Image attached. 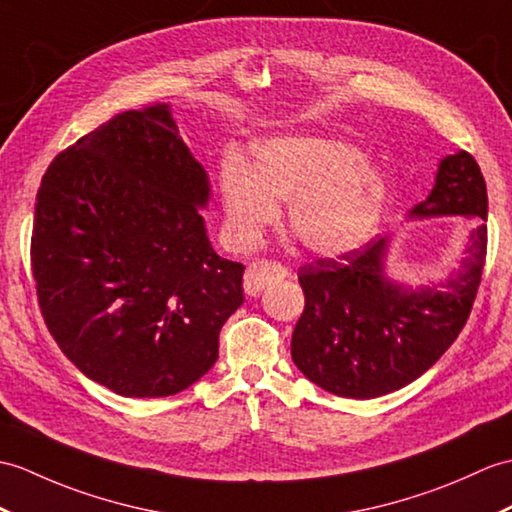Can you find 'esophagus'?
<instances>
[{
	"instance_id": "esophagus-1",
	"label": "esophagus",
	"mask_w": 512,
	"mask_h": 512,
	"mask_svg": "<svg viewBox=\"0 0 512 512\" xmlns=\"http://www.w3.org/2000/svg\"><path fill=\"white\" fill-rule=\"evenodd\" d=\"M283 277H285V268L277 264V261H264V259L253 261V264L246 268L244 290L248 296H257L272 279H283Z\"/></svg>"
}]
</instances>
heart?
Masks as SVG:
<instances>
[{"mask_svg": "<svg viewBox=\"0 0 512 512\" xmlns=\"http://www.w3.org/2000/svg\"><path fill=\"white\" fill-rule=\"evenodd\" d=\"M224 227L237 251H253L281 218L316 255L358 251L377 233L388 207V181L349 141L279 135L259 141L251 165L224 161L220 172Z\"/></svg>", "mask_w": 512, "mask_h": 512, "instance_id": "1", "label": "heart"}]
</instances>
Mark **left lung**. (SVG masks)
I'll list each match as a JSON object with an SVG mask.
<instances>
[{
    "instance_id": "obj_1",
    "label": "left lung",
    "mask_w": 512,
    "mask_h": 512,
    "mask_svg": "<svg viewBox=\"0 0 512 512\" xmlns=\"http://www.w3.org/2000/svg\"><path fill=\"white\" fill-rule=\"evenodd\" d=\"M486 207L478 163L458 150L441 159L430 196L408 213L410 220H478L447 279L406 285L388 277L392 235L303 266L305 310L292 334L296 368L331 395L375 399L434 366L471 314L486 257Z\"/></svg>"
}]
</instances>
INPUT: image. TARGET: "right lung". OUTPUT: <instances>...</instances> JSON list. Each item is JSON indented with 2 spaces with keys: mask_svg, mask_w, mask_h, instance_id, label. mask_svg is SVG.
I'll use <instances>...</instances> for the list:
<instances>
[{
  "mask_svg": "<svg viewBox=\"0 0 512 512\" xmlns=\"http://www.w3.org/2000/svg\"><path fill=\"white\" fill-rule=\"evenodd\" d=\"M209 198L165 104L115 115L50 163L32 272L45 325L82 375L122 397H168L216 364L244 266L213 251Z\"/></svg>",
  "mask_w": 512,
  "mask_h": 512,
  "instance_id": "right-lung-1",
  "label": "right lung"
}]
</instances>
